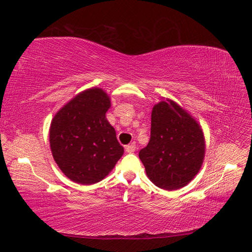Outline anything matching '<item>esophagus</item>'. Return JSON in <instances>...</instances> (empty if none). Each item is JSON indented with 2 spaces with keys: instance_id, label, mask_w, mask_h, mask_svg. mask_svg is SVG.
I'll return each instance as SVG.
<instances>
[{
  "instance_id": "esophagus-1",
  "label": "esophagus",
  "mask_w": 252,
  "mask_h": 252,
  "mask_svg": "<svg viewBox=\"0 0 252 252\" xmlns=\"http://www.w3.org/2000/svg\"><path fill=\"white\" fill-rule=\"evenodd\" d=\"M125 151L127 153H133L134 151H136V145L134 144H128L125 146Z\"/></svg>"
}]
</instances>
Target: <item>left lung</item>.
I'll return each mask as SVG.
<instances>
[{
  "label": "left lung",
  "mask_w": 252,
  "mask_h": 252,
  "mask_svg": "<svg viewBox=\"0 0 252 252\" xmlns=\"http://www.w3.org/2000/svg\"><path fill=\"white\" fill-rule=\"evenodd\" d=\"M204 153L203 132L185 110L172 100L154 106L150 142L139 157L156 186L165 190L186 186L199 172Z\"/></svg>",
  "instance_id": "1"
}]
</instances>
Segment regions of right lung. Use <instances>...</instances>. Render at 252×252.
Instances as JSON below:
<instances>
[{"label": "right lung", "instance_id": "right-lung-1", "mask_svg": "<svg viewBox=\"0 0 252 252\" xmlns=\"http://www.w3.org/2000/svg\"><path fill=\"white\" fill-rule=\"evenodd\" d=\"M110 98L101 89L78 94L55 114L50 146L55 162L71 181L91 185L106 177L124 149L106 119Z\"/></svg>", "mask_w": 252, "mask_h": 252}]
</instances>
